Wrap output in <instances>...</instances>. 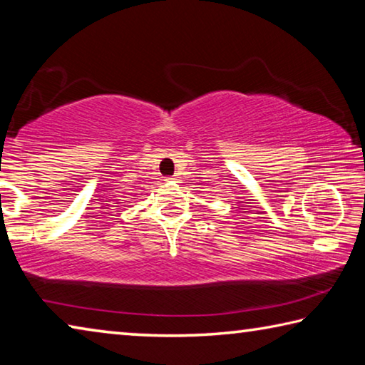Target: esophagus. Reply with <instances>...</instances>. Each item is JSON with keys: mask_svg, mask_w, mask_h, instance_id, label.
Instances as JSON below:
<instances>
[{"mask_svg": "<svg viewBox=\"0 0 365 365\" xmlns=\"http://www.w3.org/2000/svg\"><path fill=\"white\" fill-rule=\"evenodd\" d=\"M165 180H168V182H172V180H177V178H174V177H169V178H165Z\"/></svg>", "mask_w": 365, "mask_h": 365, "instance_id": "obj_1", "label": "esophagus"}]
</instances>
